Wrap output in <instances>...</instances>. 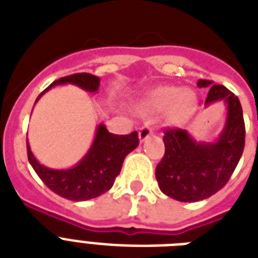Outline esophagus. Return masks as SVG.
Masks as SVG:
<instances>
[{
  "label": "esophagus",
  "mask_w": 258,
  "mask_h": 258,
  "mask_svg": "<svg viewBox=\"0 0 258 258\" xmlns=\"http://www.w3.org/2000/svg\"><path fill=\"white\" fill-rule=\"evenodd\" d=\"M151 135H153V128H151L150 125H145V127H142L141 131H139V141H147Z\"/></svg>",
  "instance_id": "34e87169"
}]
</instances>
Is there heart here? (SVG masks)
<instances>
[{
	"mask_svg": "<svg viewBox=\"0 0 258 258\" xmlns=\"http://www.w3.org/2000/svg\"><path fill=\"white\" fill-rule=\"evenodd\" d=\"M197 105V96L191 89L174 86H161L151 89L138 103V111L154 115L166 111V121L170 125H180L191 116Z\"/></svg>",
	"mask_w": 258,
	"mask_h": 258,
	"instance_id": "heart-1",
	"label": "heart"
}]
</instances>
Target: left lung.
I'll return each instance as SVG.
<instances>
[{
  "mask_svg": "<svg viewBox=\"0 0 258 258\" xmlns=\"http://www.w3.org/2000/svg\"><path fill=\"white\" fill-rule=\"evenodd\" d=\"M197 86L209 88L205 107L224 101L226 120L213 142L196 141L186 130H166L165 155L155 169V176L161 191L180 202L206 200L224 187L245 146L244 115L238 97L210 80H200Z\"/></svg>",
  "mask_w": 258,
  "mask_h": 258,
  "instance_id": "obj_1",
  "label": "left lung"
}]
</instances>
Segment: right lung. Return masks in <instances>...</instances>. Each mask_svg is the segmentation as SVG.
I'll use <instances>...</instances> for the list:
<instances>
[{"label":"right lung","mask_w":258,"mask_h":258,"mask_svg":"<svg viewBox=\"0 0 258 258\" xmlns=\"http://www.w3.org/2000/svg\"><path fill=\"white\" fill-rule=\"evenodd\" d=\"M64 84L78 86L93 93L99 89L100 79L91 74H75L58 79L38 95L36 103L46 91ZM138 145L139 138L137 131L130 135H115L100 123L97 125L92 145L76 165L70 169H49L36 159L26 138L28 159L36 174L52 191L70 201H88L108 191L120 172L124 158L137 149Z\"/></svg>","instance_id":"right-lung-1"}]
</instances>
